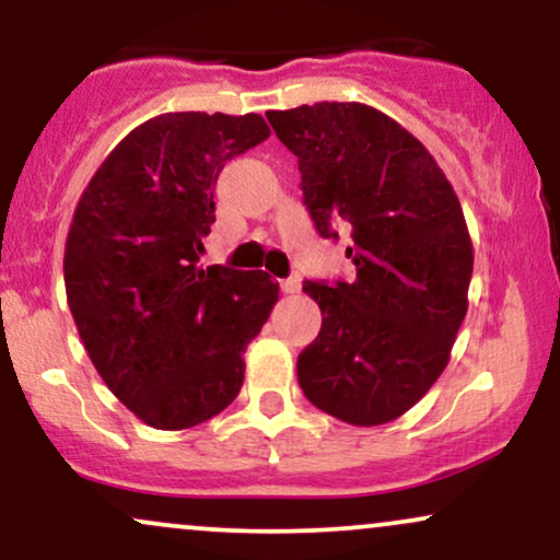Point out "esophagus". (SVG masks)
I'll list each match as a JSON object with an SVG mask.
<instances>
[{"label": "esophagus", "mask_w": 560, "mask_h": 560, "mask_svg": "<svg viewBox=\"0 0 560 560\" xmlns=\"http://www.w3.org/2000/svg\"><path fill=\"white\" fill-rule=\"evenodd\" d=\"M279 287H281V292H284V294L300 292V281L298 279H281Z\"/></svg>", "instance_id": "1"}]
</instances>
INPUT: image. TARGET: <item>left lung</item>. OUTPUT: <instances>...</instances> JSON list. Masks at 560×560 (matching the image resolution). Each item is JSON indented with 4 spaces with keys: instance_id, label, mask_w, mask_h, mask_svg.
I'll return each mask as SVG.
<instances>
[{
    "instance_id": "obj_1",
    "label": "left lung",
    "mask_w": 560,
    "mask_h": 560,
    "mask_svg": "<svg viewBox=\"0 0 560 560\" xmlns=\"http://www.w3.org/2000/svg\"><path fill=\"white\" fill-rule=\"evenodd\" d=\"M302 173L324 240L350 229L355 279L305 281L320 324L298 382L324 413L378 427L432 389L466 318L474 249L464 210L427 147L361 102L268 113Z\"/></svg>"
}]
</instances>
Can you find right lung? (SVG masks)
<instances>
[{
  "label": "right lung",
  "mask_w": 560,
  "mask_h": 560,
  "mask_svg": "<svg viewBox=\"0 0 560 560\" xmlns=\"http://www.w3.org/2000/svg\"><path fill=\"white\" fill-rule=\"evenodd\" d=\"M268 137L255 113L158 115L79 199L62 262L70 313L113 395L155 429L197 427L240 395L242 352L279 300L268 273L199 266L218 173Z\"/></svg>",
  "instance_id": "add662e5"
}]
</instances>
